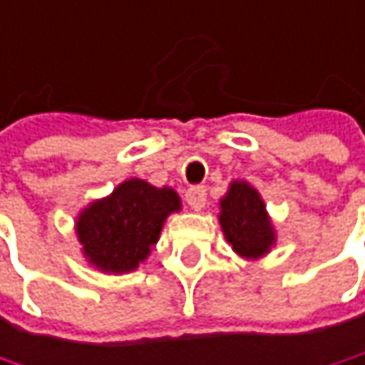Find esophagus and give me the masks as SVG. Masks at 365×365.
<instances>
[{
    "mask_svg": "<svg viewBox=\"0 0 365 365\" xmlns=\"http://www.w3.org/2000/svg\"><path fill=\"white\" fill-rule=\"evenodd\" d=\"M185 200H187L192 211H200L207 202V187L205 185H192L185 192Z\"/></svg>",
    "mask_w": 365,
    "mask_h": 365,
    "instance_id": "esophagus-1",
    "label": "esophagus"
}]
</instances>
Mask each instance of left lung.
<instances>
[{"instance_id":"obj_1","label":"left lung","mask_w":365,"mask_h":365,"mask_svg":"<svg viewBox=\"0 0 365 365\" xmlns=\"http://www.w3.org/2000/svg\"><path fill=\"white\" fill-rule=\"evenodd\" d=\"M219 225L232 250L249 261L276 247V230L261 194L249 182L234 180L219 200Z\"/></svg>"}]
</instances>
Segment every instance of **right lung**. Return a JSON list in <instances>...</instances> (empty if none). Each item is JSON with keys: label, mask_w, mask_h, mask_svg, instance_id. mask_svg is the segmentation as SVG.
Wrapping results in <instances>:
<instances>
[{"label": "right lung", "mask_w": 365, "mask_h": 365, "mask_svg": "<svg viewBox=\"0 0 365 365\" xmlns=\"http://www.w3.org/2000/svg\"><path fill=\"white\" fill-rule=\"evenodd\" d=\"M178 211L182 198L173 187L125 180L77 215L75 234L85 261L102 274L135 272L158 242L167 217Z\"/></svg>", "instance_id": "right-lung-1"}]
</instances>
